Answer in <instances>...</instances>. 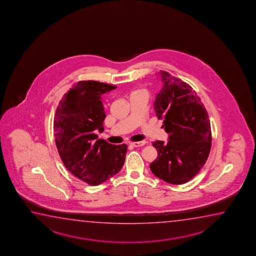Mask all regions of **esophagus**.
Returning <instances> with one entry per match:
<instances>
[{
    "label": "esophagus",
    "instance_id": "34e87169",
    "mask_svg": "<svg viewBox=\"0 0 256 256\" xmlns=\"http://www.w3.org/2000/svg\"><path fill=\"white\" fill-rule=\"evenodd\" d=\"M133 147H140L146 144V141H140V142H133L130 144Z\"/></svg>",
    "mask_w": 256,
    "mask_h": 256
}]
</instances>
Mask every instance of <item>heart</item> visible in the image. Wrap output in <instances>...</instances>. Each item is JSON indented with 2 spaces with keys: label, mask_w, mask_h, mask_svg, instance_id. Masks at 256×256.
Segmentation results:
<instances>
[{
  "label": "heart",
  "mask_w": 256,
  "mask_h": 256,
  "mask_svg": "<svg viewBox=\"0 0 256 256\" xmlns=\"http://www.w3.org/2000/svg\"><path fill=\"white\" fill-rule=\"evenodd\" d=\"M134 93H136V92H134Z\"/></svg>",
  "instance_id": "1"
}]
</instances>
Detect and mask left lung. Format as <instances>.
<instances>
[{
	"mask_svg": "<svg viewBox=\"0 0 256 256\" xmlns=\"http://www.w3.org/2000/svg\"><path fill=\"white\" fill-rule=\"evenodd\" d=\"M163 88L154 102L158 118H163L168 142H152L158 157L152 172L172 184L192 179L208 158L212 134L208 114L189 84L160 71Z\"/></svg>",
	"mask_w": 256,
	"mask_h": 256,
	"instance_id": "left-lung-1",
	"label": "left lung"
}]
</instances>
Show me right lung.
<instances>
[{
  "instance_id": "obj_1",
  "label": "right lung",
  "mask_w": 256,
  "mask_h": 256,
  "mask_svg": "<svg viewBox=\"0 0 256 256\" xmlns=\"http://www.w3.org/2000/svg\"><path fill=\"white\" fill-rule=\"evenodd\" d=\"M116 86L82 80L64 94L56 110L54 136L64 165L88 184L98 185L114 176L125 162L128 146L98 139L106 112L102 94Z\"/></svg>"
}]
</instances>
